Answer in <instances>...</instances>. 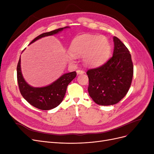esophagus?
Masks as SVG:
<instances>
[{"label":"esophagus","instance_id":"obj_1","mask_svg":"<svg viewBox=\"0 0 154 154\" xmlns=\"http://www.w3.org/2000/svg\"><path fill=\"white\" fill-rule=\"evenodd\" d=\"M76 72L78 74H83L85 73V72L82 71V70H78V71H76Z\"/></svg>","mask_w":154,"mask_h":154}]
</instances>
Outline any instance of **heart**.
Masks as SVG:
<instances>
[{
  "label": "heart",
  "instance_id": "obj_1",
  "mask_svg": "<svg viewBox=\"0 0 154 154\" xmlns=\"http://www.w3.org/2000/svg\"><path fill=\"white\" fill-rule=\"evenodd\" d=\"M71 55L74 57L83 55V62L89 67H98L105 63L110 57V46L108 40L103 35L85 34L76 37L70 45Z\"/></svg>",
  "mask_w": 154,
  "mask_h": 154
}]
</instances>
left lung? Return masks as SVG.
<instances>
[{
	"mask_svg": "<svg viewBox=\"0 0 154 154\" xmlns=\"http://www.w3.org/2000/svg\"><path fill=\"white\" fill-rule=\"evenodd\" d=\"M113 40L112 57L103 66L87 72L88 94L96 103L103 106L116 104L123 98L131 85L134 73L130 51L116 36Z\"/></svg>",
	"mask_w": 154,
	"mask_h": 154,
	"instance_id": "8db88e82",
	"label": "left lung"
}]
</instances>
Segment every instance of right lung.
<instances>
[{
  "mask_svg": "<svg viewBox=\"0 0 154 154\" xmlns=\"http://www.w3.org/2000/svg\"><path fill=\"white\" fill-rule=\"evenodd\" d=\"M69 27L66 26L50 32H44L36 37L29 44L43 37L57 34ZM17 71L18 87L23 97L31 105L44 110L53 109L61 103L66 94L67 85L76 76L75 71L66 73L48 86L33 87L25 81L22 76L20 67V57L17 65Z\"/></svg>",
  "mask_w": 154,
  "mask_h": 154,
  "instance_id": "add662e5",
  "label": "right lung"
}]
</instances>
